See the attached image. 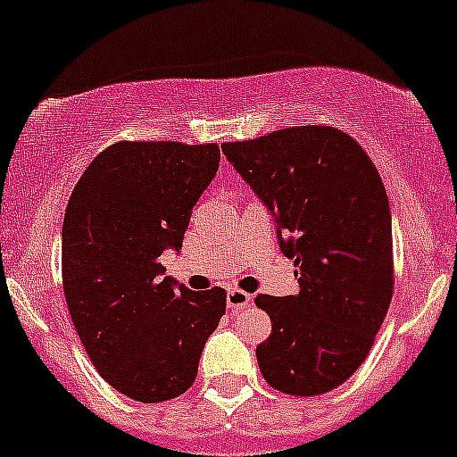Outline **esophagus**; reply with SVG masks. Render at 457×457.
I'll return each mask as SVG.
<instances>
[{
    "instance_id": "34e87169",
    "label": "esophagus",
    "mask_w": 457,
    "mask_h": 457,
    "mask_svg": "<svg viewBox=\"0 0 457 457\" xmlns=\"http://www.w3.org/2000/svg\"><path fill=\"white\" fill-rule=\"evenodd\" d=\"M252 296L243 289H229L228 292V307L229 310H243L245 305H250Z\"/></svg>"
}]
</instances>
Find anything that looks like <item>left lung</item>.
Returning <instances> with one entry per match:
<instances>
[{
  "label": "left lung",
  "instance_id": "left-lung-1",
  "mask_svg": "<svg viewBox=\"0 0 457 457\" xmlns=\"http://www.w3.org/2000/svg\"><path fill=\"white\" fill-rule=\"evenodd\" d=\"M223 154L276 219L296 296L258 294L271 334L256 347L262 378L289 395L343 385L365 362L394 294L391 212L376 165L329 126H296Z\"/></svg>",
  "mask_w": 457,
  "mask_h": 457
}]
</instances>
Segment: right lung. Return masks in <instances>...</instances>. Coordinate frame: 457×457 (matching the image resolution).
Here are the masks:
<instances>
[{
  "instance_id": "add662e5",
  "label": "right lung",
  "mask_w": 457,
  "mask_h": 457,
  "mask_svg": "<svg viewBox=\"0 0 457 457\" xmlns=\"http://www.w3.org/2000/svg\"><path fill=\"white\" fill-rule=\"evenodd\" d=\"M216 143L119 141L81 174L62 228L68 310L92 365L137 403L186 394L225 289L192 292L163 276L192 207L219 170Z\"/></svg>"
}]
</instances>
